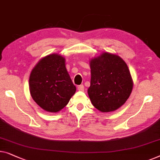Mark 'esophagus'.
<instances>
[{"mask_svg":"<svg viewBox=\"0 0 160 160\" xmlns=\"http://www.w3.org/2000/svg\"><path fill=\"white\" fill-rule=\"evenodd\" d=\"M78 91H81V92H84V85H79V86H78Z\"/></svg>","mask_w":160,"mask_h":160,"instance_id":"34e87169","label":"esophagus"}]
</instances>
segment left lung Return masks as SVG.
Masks as SVG:
<instances>
[{
    "label": "left lung",
    "mask_w": 160,
    "mask_h": 160,
    "mask_svg": "<svg viewBox=\"0 0 160 160\" xmlns=\"http://www.w3.org/2000/svg\"><path fill=\"white\" fill-rule=\"evenodd\" d=\"M90 87L87 90L92 105L102 112L118 110L130 97L133 82L130 71L119 55L104 52L89 61Z\"/></svg>",
    "instance_id": "8db88e82"
}]
</instances>
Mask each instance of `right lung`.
<instances>
[{
    "mask_svg": "<svg viewBox=\"0 0 160 160\" xmlns=\"http://www.w3.org/2000/svg\"><path fill=\"white\" fill-rule=\"evenodd\" d=\"M29 86L34 101L49 112L66 107L76 90L66 68V59L58 53L38 61L30 73Z\"/></svg>",
    "mask_w": 160,
    "mask_h": 160,
    "instance_id": "add662e5",
    "label": "right lung"
}]
</instances>
